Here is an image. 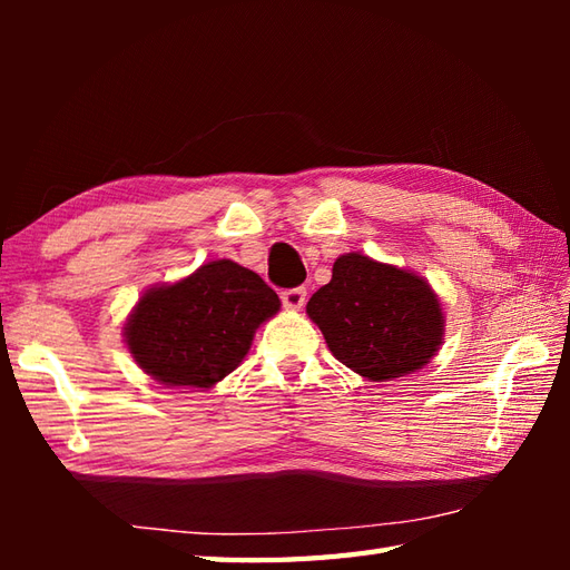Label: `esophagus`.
Here are the masks:
<instances>
[{"label":"esophagus","mask_w":570,"mask_h":570,"mask_svg":"<svg viewBox=\"0 0 570 570\" xmlns=\"http://www.w3.org/2000/svg\"><path fill=\"white\" fill-rule=\"evenodd\" d=\"M282 304H284V308H288V311L304 308V304H306V288H304V286L286 288V292H282Z\"/></svg>","instance_id":"34e87169"}]
</instances>
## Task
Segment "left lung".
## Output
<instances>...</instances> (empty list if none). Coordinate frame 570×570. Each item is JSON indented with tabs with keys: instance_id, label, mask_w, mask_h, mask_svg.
<instances>
[{
	"instance_id": "obj_1",
	"label": "left lung",
	"mask_w": 570,
	"mask_h": 570,
	"mask_svg": "<svg viewBox=\"0 0 570 570\" xmlns=\"http://www.w3.org/2000/svg\"><path fill=\"white\" fill-rule=\"evenodd\" d=\"M306 313L335 360L372 382L421 370L443 343V308L426 278L360 252L335 259Z\"/></svg>"
}]
</instances>
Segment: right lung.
<instances>
[{"label":"right lung","instance_id":"right-lung-1","mask_svg":"<svg viewBox=\"0 0 570 570\" xmlns=\"http://www.w3.org/2000/svg\"><path fill=\"white\" fill-rule=\"evenodd\" d=\"M282 308L274 288L233 259L144 292L125 323L137 365L166 386L210 390L249 353L262 323Z\"/></svg>","mask_w":570,"mask_h":570}]
</instances>
